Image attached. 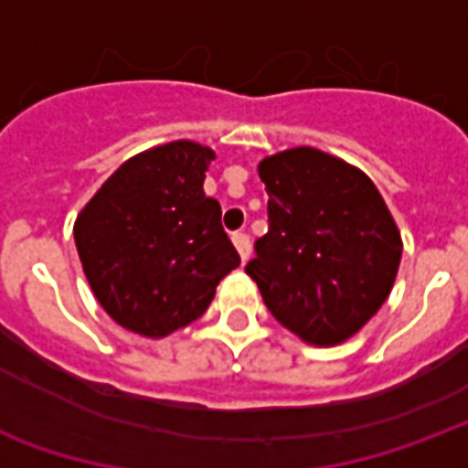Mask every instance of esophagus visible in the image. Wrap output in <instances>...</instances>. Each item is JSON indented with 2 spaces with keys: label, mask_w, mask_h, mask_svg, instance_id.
I'll list each match as a JSON object with an SVG mask.
<instances>
[{
  "label": "esophagus",
  "mask_w": 468,
  "mask_h": 468,
  "mask_svg": "<svg viewBox=\"0 0 468 468\" xmlns=\"http://www.w3.org/2000/svg\"><path fill=\"white\" fill-rule=\"evenodd\" d=\"M233 245L238 248V253H240V261H248L250 258V238L245 233H233Z\"/></svg>",
  "instance_id": "obj_1"
}]
</instances>
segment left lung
Instances as JSON below:
<instances>
[{
    "label": "left lung",
    "mask_w": 468,
    "mask_h": 468,
    "mask_svg": "<svg viewBox=\"0 0 468 468\" xmlns=\"http://www.w3.org/2000/svg\"><path fill=\"white\" fill-rule=\"evenodd\" d=\"M268 233L245 265L268 311L311 346L348 341L378 314L401 263V233L371 177L315 147L265 157Z\"/></svg>",
    "instance_id": "8db88e82"
}]
</instances>
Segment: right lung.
I'll return each instance as SVG.
<instances>
[{
	"label": "right lung",
	"instance_id": "right-lung-1",
	"mask_svg": "<svg viewBox=\"0 0 468 468\" xmlns=\"http://www.w3.org/2000/svg\"><path fill=\"white\" fill-rule=\"evenodd\" d=\"M215 153L175 140L134 154L110 175L75 220L92 293L133 334L165 338L197 321L215 288L240 265L203 190Z\"/></svg>",
	"mask_w": 468,
	"mask_h": 468
}]
</instances>
